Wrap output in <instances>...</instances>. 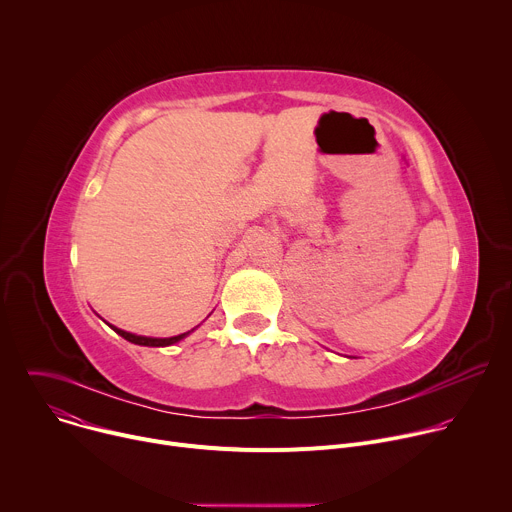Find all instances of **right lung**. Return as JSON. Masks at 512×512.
<instances>
[{"label":"right lung","instance_id":"1","mask_svg":"<svg viewBox=\"0 0 512 512\" xmlns=\"http://www.w3.org/2000/svg\"><path fill=\"white\" fill-rule=\"evenodd\" d=\"M111 326V324H109ZM119 336H123L125 340H129L131 344H139V346H170V344H176V342H180V340H184L190 332H194V328L192 330H188V332H184V334H178V336H170V338H154V336H139V334H131V332H125V330H121V328H117V326H111Z\"/></svg>","mask_w":512,"mask_h":512}]
</instances>
